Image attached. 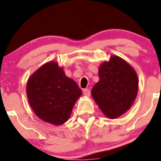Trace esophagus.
Segmentation results:
<instances>
[{
	"instance_id": "esophagus-1",
	"label": "esophagus",
	"mask_w": 161,
	"mask_h": 161,
	"mask_svg": "<svg viewBox=\"0 0 161 161\" xmlns=\"http://www.w3.org/2000/svg\"><path fill=\"white\" fill-rule=\"evenodd\" d=\"M83 95L85 97H90V90L89 89H85L83 90Z\"/></svg>"
}]
</instances>
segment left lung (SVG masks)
Segmentation results:
<instances>
[{"label": "left lung", "mask_w": 161, "mask_h": 161, "mask_svg": "<svg viewBox=\"0 0 161 161\" xmlns=\"http://www.w3.org/2000/svg\"><path fill=\"white\" fill-rule=\"evenodd\" d=\"M100 80L91 93L102 112L114 119L121 116L132 105L138 92V76L122 58L111 56L98 71Z\"/></svg>", "instance_id": "1"}]
</instances>
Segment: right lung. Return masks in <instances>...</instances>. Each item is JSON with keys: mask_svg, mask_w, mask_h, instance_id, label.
I'll use <instances>...</instances> for the list:
<instances>
[{"mask_svg": "<svg viewBox=\"0 0 161 161\" xmlns=\"http://www.w3.org/2000/svg\"><path fill=\"white\" fill-rule=\"evenodd\" d=\"M26 93L30 107L40 119L61 125L70 117L82 90L58 63L50 61L30 76Z\"/></svg>", "mask_w": 161, "mask_h": 161, "instance_id": "add662e5", "label": "right lung"}]
</instances>
